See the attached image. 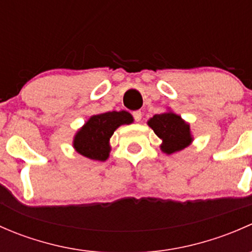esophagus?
<instances>
[{
  "instance_id": "esophagus-1",
  "label": "esophagus",
  "mask_w": 252,
  "mask_h": 252,
  "mask_svg": "<svg viewBox=\"0 0 252 252\" xmlns=\"http://www.w3.org/2000/svg\"><path fill=\"white\" fill-rule=\"evenodd\" d=\"M133 117H134V119H135L136 122H140L141 121V117H142L141 111H134L133 112Z\"/></svg>"
}]
</instances>
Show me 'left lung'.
<instances>
[{
	"label": "left lung",
	"mask_w": 252,
	"mask_h": 252,
	"mask_svg": "<svg viewBox=\"0 0 252 252\" xmlns=\"http://www.w3.org/2000/svg\"><path fill=\"white\" fill-rule=\"evenodd\" d=\"M150 128L162 140L161 150L171 155L189 146L192 141L190 126L173 112L155 114L147 122Z\"/></svg>",
	"instance_id": "8db88e82"
}]
</instances>
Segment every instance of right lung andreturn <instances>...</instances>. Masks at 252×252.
Returning a JSON list of instances; mask_svg holds the SVG:
<instances>
[{
  "instance_id": "obj_1",
  "label": "right lung",
  "mask_w": 252,
  "mask_h": 252,
  "mask_svg": "<svg viewBox=\"0 0 252 252\" xmlns=\"http://www.w3.org/2000/svg\"><path fill=\"white\" fill-rule=\"evenodd\" d=\"M133 117L126 111L96 114L79 129L73 146L81 156L95 161H106L110 156V139L114 130L123 124L133 123Z\"/></svg>"
}]
</instances>
